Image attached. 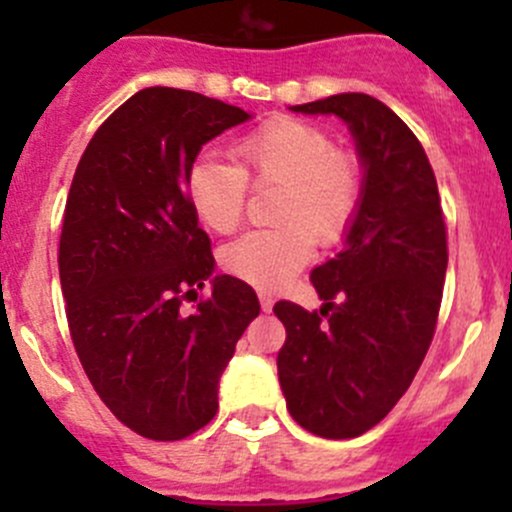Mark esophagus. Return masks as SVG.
Here are the masks:
<instances>
[{"label":"esophagus","mask_w":512,"mask_h":512,"mask_svg":"<svg viewBox=\"0 0 512 512\" xmlns=\"http://www.w3.org/2000/svg\"><path fill=\"white\" fill-rule=\"evenodd\" d=\"M260 304H262V309H265V312H270L272 304H275V299H272L270 292H260Z\"/></svg>","instance_id":"34e87169"}]
</instances>
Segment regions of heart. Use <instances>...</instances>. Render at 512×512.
Instances as JSON below:
<instances>
[{"mask_svg":"<svg viewBox=\"0 0 512 512\" xmlns=\"http://www.w3.org/2000/svg\"><path fill=\"white\" fill-rule=\"evenodd\" d=\"M240 165L203 156L188 168L185 193L195 218L213 232H232L245 215L250 183L280 185L272 218L223 250V267L252 287H282L312 257L314 240L334 247L352 230L364 198V168L354 153L334 148L319 126L280 116L242 136Z\"/></svg>","mask_w":512,"mask_h":512,"instance_id":"obj_1","label":"heart"}]
</instances>
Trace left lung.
<instances>
[{
    "label": "left lung",
    "mask_w": 512,
    "mask_h": 512,
    "mask_svg": "<svg viewBox=\"0 0 512 512\" xmlns=\"http://www.w3.org/2000/svg\"><path fill=\"white\" fill-rule=\"evenodd\" d=\"M292 111L347 121L366 173L347 247L309 277L324 307L275 304L287 332L277 371L299 426L356 438L394 409L431 347L448 267L446 223L426 151L386 103L337 94Z\"/></svg>",
    "instance_id": "8db88e82"
}]
</instances>
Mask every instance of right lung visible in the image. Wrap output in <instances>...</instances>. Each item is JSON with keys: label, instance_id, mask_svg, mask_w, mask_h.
<instances>
[{"label": "right lung", "instance_id": "obj_1", "mask_svg": "<svg viewBox=\"0 0 512 512\" xmlns=\"http://www.w3.org/2000/svg\"><path fill=\"white\" fill-rule=\"evenodd\" d=\"M247 118L151 86L98 126L71 180L59 240L71 342L111 414L151 441L213 421L220 376L260 314L255 289L230 275L198 299L215 257L185 193L200 148Z\"/></svg>", "mask_w": 512, "mask_h": 512}]
</instances>
